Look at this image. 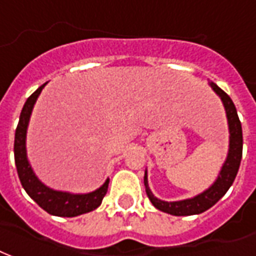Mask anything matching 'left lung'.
I'll return each mask as SVG.
<instances>
[{"label": "left lung", "mask_w": 256, "mask_h": 256, "mask_svg": "<svg viewBox=\"0 0 256 256\" xmlns=\"http://www.w3.org/2000/svg\"><path fill=\"white\" fill-rule=\"evenodd\" d=\"M209 85L224 104L229 128L228 154H226V158H225L224 164L220 170L218 176H217L214 183L209 188L202 191L200 194L192 196V198H187V200H172V202L158 200L157 196H153V192L149 188L148 172L145 171L144 184H145L148 198L150 200V202L156 209L162 210L168 214L194 216L206 212L225 196V192L229 190V187L232 186L234 178L238 175V171H239L242 154H243V132H242V123H240L239 116H238V111H236V107H234L232 99L225 94L224 90L217 86L214 82H209Z\"/></svg>", "instance_id": "obj_1"}]
</instances>
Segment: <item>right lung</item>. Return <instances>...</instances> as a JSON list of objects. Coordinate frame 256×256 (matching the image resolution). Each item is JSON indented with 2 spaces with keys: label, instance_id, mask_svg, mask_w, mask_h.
Returning <instances> with one entry per match:
<instances>
[{
  "label": "right lung",
  "instance_id": "right-lung-1",
  "mask_svg": "<svg viewBox=\"0 0 256 256\" xmlns=\"http://www.w3.org/2000/svg\"><path fill=\"white\" fill-rule=\"evenodd\" d=\"M46 84L47 82L40 85L28 98L22 107L16 133H14V162H16L17 174H18V179L22 182V186L42 209L46 210L51 216L76 217V216L84 214L99 208L106 192L108 190L110 179L107 178V180L94 191H90L86 194H73L68 191L50 188L44 183H42L39 178L35 175L27 156V130L34 106Z\"/></svg>",
  "mask_w": 256,
  "mask_h": 256
}]
</instances>
